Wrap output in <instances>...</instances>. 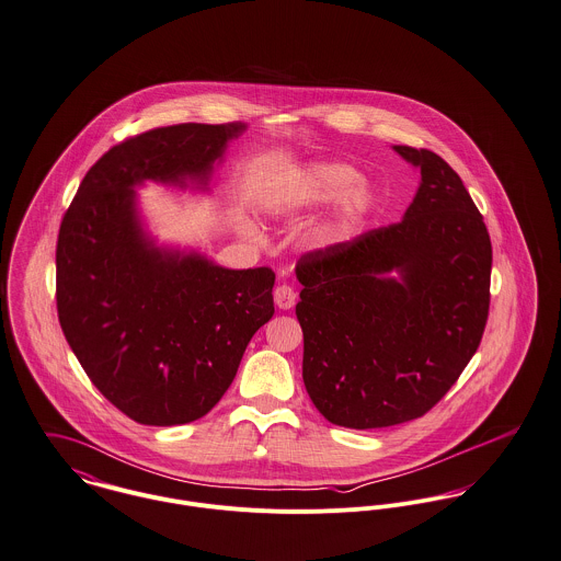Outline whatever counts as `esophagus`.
<instances>
[{
  "instance_id": "esophagus-1",
  "label": "esophagus",
  "mask_w": 561,
  "mask_h": 561,
  "mask_svg": "<svg viewBox=\"0 0 561 561\" xmlns=\"http://www.w3.org/2000/svg\"><path fill=\"white\" fill-rule=\"evenodd\" d=\"M273 299H275V306H277L279 310H290V308L295 306V301H297V293H295L290 286L282 284V286L275 288Z\"/></svg>"
}]
</instances>
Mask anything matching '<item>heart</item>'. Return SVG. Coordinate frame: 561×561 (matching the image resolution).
Wrapping results in <instances>:
<instances>
[{"label":"heart","instance_id":"heart-1","mask_svg":"<svg viewBox=\"0 0 561 561\" xmlns=\"http://www.w3.org/2000/svg\"><path fill=\"white\" fill-rule=\"evenodd\" d=\"M286 210H311L333 202L331 213L316 230L320 243H335L353 234L373 215L374 191L359 172L346 163L318 161L308 165L277 195Z\"/></svg>","mask_w":561,"mask_h":561}]
</instances>
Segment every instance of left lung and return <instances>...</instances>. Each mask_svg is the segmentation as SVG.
Returning <instances> with one entry per match:
<instances>
[{"label": "left lung", "mask_w": 561, "mask_h": 561, "mask_svg": "<svg viewBox=\"0 0 561 561\" xmlns=\"http://www.w3.org/2000/svg\"><path fill=\"white\" fill-rule=\"evenodd\" d=\"M393 150L422 174L402 221L295 268L306 389L355 431L428 413L476 355L491 304V237L460 176L431 150Z\"/></svg>", "instance_id": "8db88e82"}]
</instances>
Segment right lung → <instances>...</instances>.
<instances>
[{"mask_svg": "<svg viewBox=\"0 0 561 561\" xmlns=\"http://www.w3.org/2000/svg\"><path fill=\"white\" fill-rule=\"evenodd\" d=\"M245 128L188 123L135 135L90 168L64 215L56 299L66 342L94 387L139 424L204 417L275 311L268 266L234 271L157 245L135 191H208L215 163Z\"/></svg>", "mask_w": 561, "mask_h": 561, "instance_id": "right-lung-1", "label": "right lung"}]
</instances>
